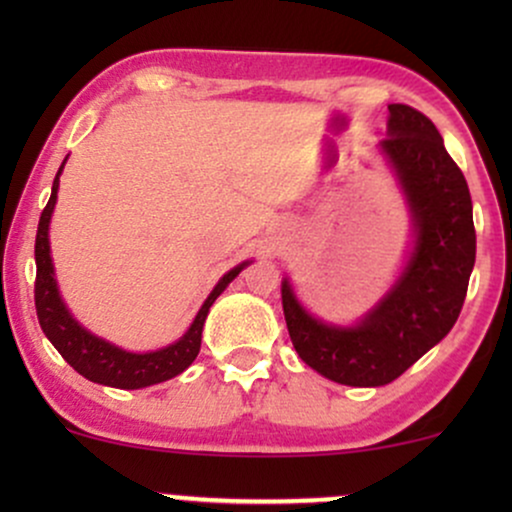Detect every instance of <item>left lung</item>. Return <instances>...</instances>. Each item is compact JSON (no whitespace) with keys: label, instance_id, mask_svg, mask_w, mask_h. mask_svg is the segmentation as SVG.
<instances>
[{"label":"left lung","instance_id":"obj_1","mask_svg":"<svg viewBox=\"0 0 512 512\" xmlns=\"http://www.w3.org/2000/svg\"><path fill=\"white\" fill-rule=\"evenodd\" d=\"M380 149L395 166L416 221V250L407 272L358 327H330L301 308L281 284L286 327L298 356L334 383L378 387L399 378L452 330L477 257L472 197L462 170L424 113L387 105Z\"/></svg>","mask_w":512,"mask_h":512}]
</instances>
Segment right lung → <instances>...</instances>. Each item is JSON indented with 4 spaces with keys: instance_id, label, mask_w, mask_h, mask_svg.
Segmentation results:
<instances>
[{
    "instance_id": "add662e5",
    "label": "right lung",
    "mask_w": 512,
    "mask_h": 512,
    "mask_svg": "<svg viewBox=\"0 0 512 512\" xmlns=\"http://www.w3.org/2000/svg\"><path fill=\"white\" fill-rule=\"evenodd\" d=\"M64 166V163H62ZM62 166L57 170L55 182H52V195L45 204L43 214L38 221V233H35V313L38 322L43 327L45 337L50 339L52 346L60 351L64 361L72 366L76 373L84 375L91 383H101L108 387H120V390H139V387H149L163 380L175 378L182 370L190 366L199 354V344H202V327L207 320L211 303L219 298V293L236 279L240 267L231 269L223 279L216 284V289L209 293L199 310L192 327L187 330L180 342L166 346L161 351H151V354H129V351L117 349V346L103 342V339L93 337L86 332L79 322L69 315L64 308L60 293H57L55 274H52L50 260V243H48V223L55 209L57 185H60Z\"/></svg>"
}]
</instances>
